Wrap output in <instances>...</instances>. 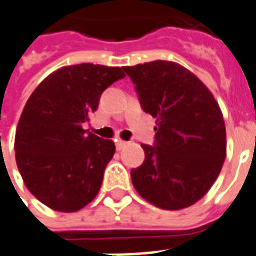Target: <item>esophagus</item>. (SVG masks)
<instances>
[{
  "label": "esophagus",
  "instance_id": "1",
  "mask_svg": "<svg viewBox=\"0 0 256 256\" xmlns=\"http://www.w3.org/2000/svg\"><path fill=\"white\" fill-rule=\"evenodd\" d=\"M126 146H128V141H123V140L116 141V150H118V151L123 150V148H124Z\"/></svg>",
  "mask_w": 256,
  "mask_h": 256
}]
</instances>
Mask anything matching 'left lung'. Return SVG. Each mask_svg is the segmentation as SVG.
<instances>
[{"instance_id": "obj_1", "label": "left lung", "mask_w": 256, "mask_h": 256, "mask_svg": "<svg viewBox=\"0 0 256 256\" xmlns=\"http://www.w3.org/2000/svg\"><path fill=\"white\" fill-rule=\"evenodd\" d=\"M142 110L156 118L152 146L132 169L134 188L168 210L190 206L215 183L226 158V128L210 91L176 62L124 66Z\"/></svg>"}]
</instances>
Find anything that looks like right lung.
I'll use <instances>...</instances> for the list:
<instances>
[{
    "mask_svg": "<svg viewBox=\"0 0 256 256\" xmlns=\"http://www.w3.org/2000/svg\"><path fill=\"white\" fill-rule=\"evenodd\" d=\"M124 76L120 68L64 66L28 100L16 128V164L28 191L48 208L76 212L98 194L115 144L83 124L104 91Z\"/></svg>",
    "mask_w": 256,
    "mask_h": 256,
    "instance_id": "1",
    "label": "right lung"
}]
</instances>
